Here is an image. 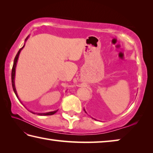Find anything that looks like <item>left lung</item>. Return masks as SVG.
Listing matches in <instances>:
<instances>
[{"label": "left lung", "instance_id": "1", "mask_svg": "<svg viewBox=\"0 0 153 153\" xmlns=\"http://www.w3.org/2000/svg\"><path fill=\"white\" fill-rule=\"evenodd\" d=\"M84 111H85V109H84ZM85 112H86V111H85Z\"/></svg>", "mask_w": 153, "mask_h": 153}]
</instances>
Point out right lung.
<instances>
[{
	"instance_id": "obj_1",
	"label": "right lung",
	"mask_w": 153,
	"mask_h": 153,
	"mask_svg": "<svg viewBox=\"0 0 153 153\" xmlns=\"http://www.w3.org/2000/svg\"><path fill=\"white\" fill-rule=\"evenodd\" d=\"M29 36L27 37V38L25 39V42L27 41V39H28ZM24 46H25V44H24L23 46L21 48V49L19 50V52H17V55H16L15 58L14 59V62H13V68H12V72H11V82H12V87H13V91H14V92L15 93L16 96H17V97L19 100V96L17 95V91H16V89H15V68H16V65H17V60H18V58H19V53L21 52V50L23 49V48H24ZM58 111V110H56V111H50V112H47V113H36L37 114V115H39V116H50V115H53L55 113H56V112ZM33 114H35L33 113V112H32Z\"/></svg>"
}]
</instances>
